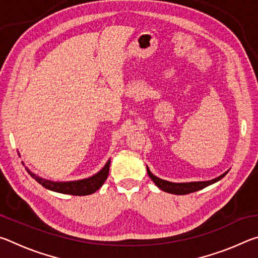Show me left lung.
Here are the masks:
<instances>
[{
  "label": "left lung",
  "instance_id": "8db88e82",
  "mask_svg": "<svg viewBox=\"0 0 258 258\" xmlns=\"http://www.w3.org/2000/svg\"><path fill=\"white\" fill-rule=\"evenodd\" d=\"M147 172H148V175H149V177L155 182V184L163 191L167 192V194H173V195H187V194H191V192H196V191L202 190V189H204V187H206L208 185L214 184V183L218 182L221 180V178H223L226 175V174H228L229 171H226L225 173L222 174V175L213 178V180H209V181L183 182V183L169 182V181L163 180V178L157 177L156 175H154V174L150 172V169H149V167H148V166H147Z\"/></svg>",
  "mask_w": 258,
  "mask_h": 258
}]
</instances>
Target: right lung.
<instances>
[{"label":"right lung","instance_id":"obj_1","mask_svg":"<svg viewBox=\"0 0 258 258\" xmlns=\"http://www.w3.org/2000/svg\"><path fill=\"white\" fill-rule=\"evenodd\" d=\"M109 166H110V159H108L106 165H104L97 174H94V175L86 178H82V180L66 181V182H55V181L46 180V178H43L41 176L36 175V174L33 173L27 167H26V169H27L28 174L34 178L35 181H37L42 186H44L47 190L59 192V194H63V195L87 196V195L94 194L95 191L99 190L100 187L103 185V183L107 180L108 174H109Z\"/></svg>","mask_w":258,"mask_h":258}]
</instances>
